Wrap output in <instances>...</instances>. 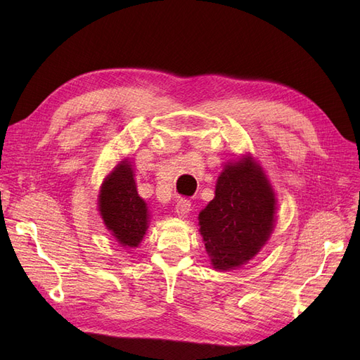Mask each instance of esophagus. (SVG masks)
Returning <instances> with one entry per match:
<instances>
[{"instance_id": "34e87169", "label": "esophagus", "mask_w": 360, "mask_h": 360, "mask_svg": "<svg viewBox=\"0 0 360 360\" xmlns=\"http://www.w3.org/2000/svg\"><path fill=\"white\" fill-rule=\"evenodd\" d=\"M191 212V201L189 200H179L177 204H176V213L180 216V217H184L188 213Z\"/></svg>"}]
</instances>
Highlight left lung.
Returning a JSON list of instances; mask_svg holds the SVG:
<instances>
[{
  "instance_id": "obj_1",
  "label": "left lung",
  "mask_w": 360,
  "mask_h": 360,
  "mask_svg": "<svg viewBox=\"0 0 360 360\" xmlns=\"http://www.w3.org/2000/svg\"><path fill=\"white\" fill-rule=\"evenodd\" d=\"M275 205V192L252 158L226 163L214 198L198 216L213 269H237L259 252L274 231Z\"/></svg>"
}]
</instances>
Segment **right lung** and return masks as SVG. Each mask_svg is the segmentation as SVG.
I'll use <instances>...</instances> for the list:
<instances>
[{
    "instance_id": "1",
    "label": "right lung",
    "mask_w": 360,
    "mask_h": 360,
    "mask_svg": "<svg viewBox=\"0 0 360 360\" xmlns=\"http://www.w3.org/2000/svg\"><path fill=\"white\" fill-rule=\"evenodd\" d=\"M135 174L127 159L108 174L99 192V212L108 231L123 248H136L150 222L146 201L139 197Z\"/></svg>"
}]
</instances>
